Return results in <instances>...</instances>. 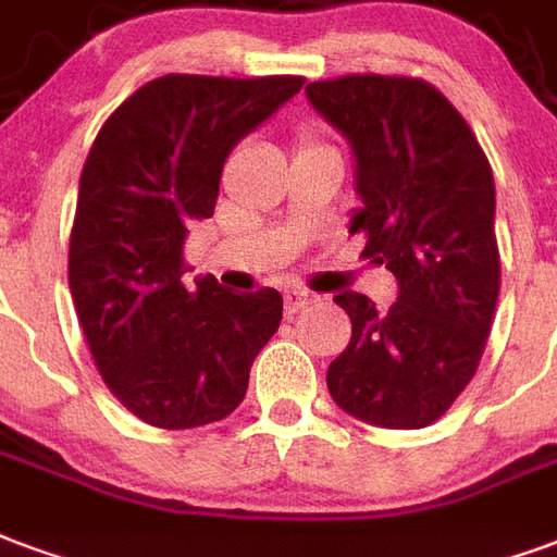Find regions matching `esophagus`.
Masks as SVG:
<instances>
[{"instance_id": "obj_1", "label": "esophagus", "mask_w": 557, "mask_h": 557, "mask_svg": "<svg viewBox=\"0 0 557 557\" xmlns=\"http://www.w3.org/2000/svg\"><path fill=\"white\" fill-rule=\"evenodd\" d=\"M314 299H318V296L308 294V290H287V294H284V311H287V314H296V311H302V308L311 306Z\"/></svg>"}]
</instances>
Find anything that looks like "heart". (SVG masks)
<instances>
[{
	"instance_id": "1",
	"label": "heart",
	"mask_w": 557,
	"mask_h": 557,
	"mask_svg": "<svg viewBox=\"0 0 557 557\" xmlns=\"http://www.w3.org/2000/svg\"><path fill=\"white\" fill-rule=\"evenodd\" d=\"M302 148H323V145H320V141H311V139H306V141H302Z\"/></svg>"
}]
</instances>
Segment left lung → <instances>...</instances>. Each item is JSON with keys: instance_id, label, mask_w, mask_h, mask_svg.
Returning <instances> with one entry per match:
<instances>
[{"instance_id": "obj_1", "label": "left lung", "mask_w": 557, "mask_h": 557, "mask_svg": "<svg viewBox=\"0 0 557 557\" xmlns=\"http://www.w3.org/2000/svg\"><path fill=\"white\" fill-rule=\"evenodd\" d=\"M306 95L356 157L362 207L350 231L397 278L388 311L356 290L335 296L352 335L329 364V395L376 428H428L469 385L493 326V169L466 117L424 79L350 73L308 83Z\"/></svg>"}]
</instances>
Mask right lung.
<instances>
[{
	"label": "right lung",
	"instance_id": "obj_1",
	"mask_svg": "<svg viewBox=\"0 0 557 557\" xmlns=\"http://www.w3.org/2000/svg\"><path fill=\"white\" fill-rule=\"evenodd\" d=\"M302 83L169 73L129 95L88 150L67 255L73 306L109 392L153 428L231 416L282 323L273 287L231 294L210 275L186 287L184 239L213 216L234 145Z\"/></svg>",
	"mask_w": 557,
	"mask_h": 557
}]
</instances>
